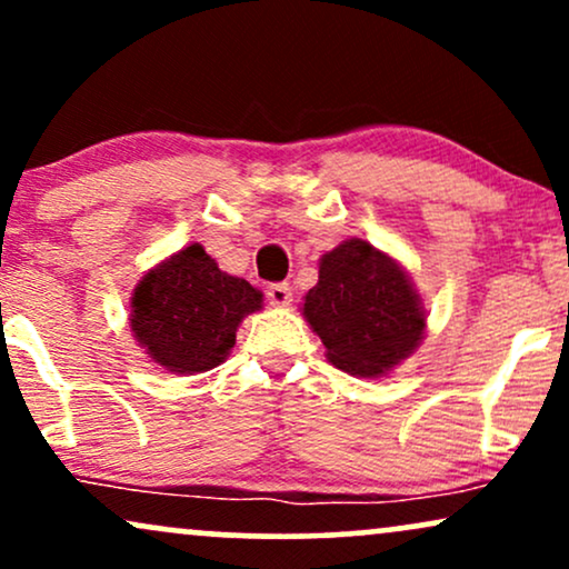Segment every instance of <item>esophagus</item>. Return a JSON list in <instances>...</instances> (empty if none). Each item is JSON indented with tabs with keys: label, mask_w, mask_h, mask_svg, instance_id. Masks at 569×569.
<instances>
[{
	"label": "esophagus",
	"mask_w": 569,
	"mask_h": 569,
	"mask_svg": "<svg viewBox=\"0 0 569 569\" xmlns=\"http://www.w3.org/2000/svg\"><path fill=\"white\" fill-rule=\"evenodd\" d=\"M267 299H270V305H276V307L291 305V286L289 283L267 286Z\"/></svg>",
	"instance_id": "1"
}]
</instances>
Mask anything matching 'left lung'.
<instances>
[{
    "instance_id": "obj_1",
    "label": "left lung",
    "mask_w": 569,
    "mask_h": 569,
    "mask_svg": "<svg viewBox=\"0 0 569 569\" xmlns=\"http://www.w3.org/2000/svg\"><path fill=\"white\" fill-rule=\"evenodd\" d=\"M302 316L337 369L380 377L426 335V312L401 264L361 238L323 253Z\"/></svg>"
}]
</instances>
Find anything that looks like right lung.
<instances>
[{
	"instance_id": "add662e5",
	"label": "right lung",
	"mask_w": 569,
	"mask_h": 569,
	"mask_svg": "<svg viewBox=\"0 0 569 569\" xmlns=\"http://www.w3.org/2000/svg\"><path fill=\"white\" fill-rule=\"evenodd\" d=\"M130 307V329L147 356L173 375H198L230 356L234 331L262 307V291L221 272L192 243L141 278Z\"/></svg>"
}]
</instances>
